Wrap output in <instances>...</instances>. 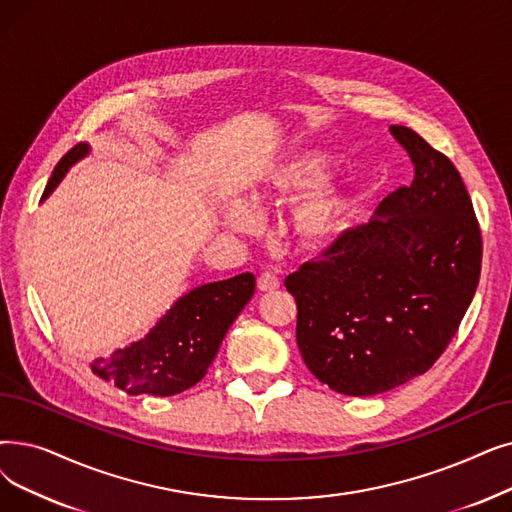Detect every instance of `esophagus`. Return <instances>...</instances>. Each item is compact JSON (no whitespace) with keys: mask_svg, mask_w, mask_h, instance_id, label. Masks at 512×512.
Returning <instances> with one entry per match:
<instances>
[{"mask_svg":"<svg viewBox=\"0 0 512 512\" xmlns=\"http://www.w3.org/2000/svg\"><path fill=\"white\" fill-rule=\"evenodd\" d=\"M257 288L261 293H272V291H278L280 288V280L276 274L272 272H263L259 278H257Z\"/></svg>","mask_w":512,"mask_h":512,"instance_id":"34e87169","label":"esophagus"}]
</instances>
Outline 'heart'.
Returning <instances> with one entry per match:
<instances>
[{"mask_svg":"<svg viewBox=\"0 0 512 512\" xmlns=\"http://www.w3.org/2000/svg\"><path fill=\"white\" fill-rule=\"evenodd\" d=\"M332 157L322 150L293 152L278 159L253 177L249 203L232 201L221 211L224 226L238 234H249L259 226V213L278 203H295L288 226L301 247L318 251L335 242L345 230L353 209V188L347 180H325Z\"/></svg>","mask_w":512,"mask_h":512,"instance_id":"b5f03b06","label":"heart"}]
</instances>
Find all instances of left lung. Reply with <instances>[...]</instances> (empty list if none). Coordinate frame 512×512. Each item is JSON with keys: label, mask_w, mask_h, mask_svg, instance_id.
Masks as SVG:
<instances>
[{"label": "left lung", "mask_w": 512, "mask_h": 512, "mask_svg": "<svg viewBox=\"0 0 512 512\" xmlns=\"http://www.w3.org/2000/svg\"><path fill=\"white\" fill-rule=\"evenodd\" d=\"M391 133L414 163L412 184L284 280L305 366L355 397L425 374L456 335L481 274V232L460 173L416 131L391 125Z\"/></svg>", "instance_id": "8db88e82"}]
</instances>
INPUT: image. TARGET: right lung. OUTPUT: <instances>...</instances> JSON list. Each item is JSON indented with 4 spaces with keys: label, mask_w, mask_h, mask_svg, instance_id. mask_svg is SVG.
Wrapping results in <instances>:
<instances>
[{
    "label": "right lung",
    "mask_w": 512,
    "mask_h": 512,
    "mask_svg": "<svg viewBox=\"0 0 512 512\" xmlns=\"http://www.w3.org/2000/svg\"><path fill=\"white\" fill-rule=\"evenodd\" d=\"M90 150V144L83 142L64 154L41 201H46L66 171ZM253 293L255 276L251 272L196 286L167 309L146 337L115 349L108 358H96L90 368L102 381L115 383L129 395L182 393L207 374L228 328Z\"/></svg>",
    "instance_id": "add662e5"
}]
</instances>
